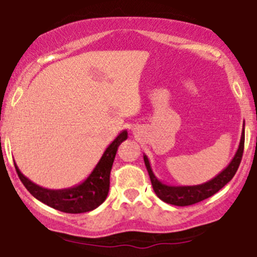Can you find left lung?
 I'll use <instances>...</instances> for the list:
<instances>
[{"label": "left lung", "instance_id": "left-lung-1", "mask_svg": "<svg viewBox=\"0 0 257 257\" xmlns=\"http://www.w3.org/2000/svg\"><path fill=\"white\" fill-rule=\"evenodd\" d=\"M245 125V124H243ZM243 143H245V128H242V133H241V139L239 148H237L236 153H235L234 158L231 162L229 163L226 168L211 180L206 181V183L199 184V185H185V186H175V185H168V184L162 183L155 174L153 173L152 167H150V162L148 159L147 155L144 154V163L147 167L148 173H149L150 181H152L153 189H154L155 194L158 198L162 199L163 201L172 205L177 206H188L193 205V204L203 201L205 199L210 198L211 195L216 194L221 188H224L232 178H234L235 173H236L237 168H239L241 158H242L243 153Z\"/></svg>", "mask_w": 257, "mask_h": 257}]
</instances>
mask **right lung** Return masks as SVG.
<instances>
[{
    "mask_svg": "<svg viewBox=\"0 0 257 257\" xmlns=\"http://www.w3.org/2000/svg\"><path fill=\"white\" fill-rule=\"evenodd\" d=\"M128 138V132L121 131L119 136L108 145L102 158L88 175L85 180L78 185L67 189H47L37 185L21 173L15 163V168L23 185L37 200L42 201L51 208L68 214H80L97 209L107 199L109 191V177L112 165L115 158L118 147Z\"/></svg>",
    "mask_w": 257,
    "mask_h": 257,
    "instance_id": "right-lung-1",
    "label": "right lung"
}]
</instances>
